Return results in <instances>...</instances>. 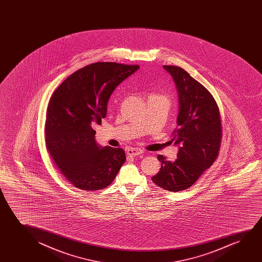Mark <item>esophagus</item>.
<instances>
[{
  "label": "esophagus",
  "instance_id": "obj_1",
  "mask_svg": "<svg viewBox=\"0 0 262 262\" xmlns=\"http://www.w3.org/2000/svg\"><path fill=\"white\" fill-rule=\"evenodd\" d=\"M143 154V151L141 149H138V148H129L127 150V155L132 156V157H136V156H140V155Z\"/></svg>",
  "mask_w": 262,
  "mask_h": 262
}]
</instances>
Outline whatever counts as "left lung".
I'll return each instance as SVG.
<instances>
[{"label":"left lung","instance_id":"8db88e82","mask_svg":"<svg viewBox=\"0 0 262 262\" xmlns=\"http://www.w3.org/2000/svg\"><path fill=\"white\" fill-rule=\"evenodd\" d=\"M163 68L172 76L178 93V128L172 139L178 154L176 161L158 155L161 168L151 179L162 189L176 192L193 185L216 159L222 127L219 106L204 86L183 68Z\"/></svg>","mask_w":262,"mask_h":262}]
</instances>
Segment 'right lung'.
Segmentation results:
<instances>
[{
    "label": "right lung",
    "instance_id": "obj_1",
    "mask_svg": "<svg viewBox=\"0 0 262 262\" xmlns=\"http://www.w3.org/2000/svg\"><path fill=\"white\" fill-rule=\"evenodd\" d=\"M138 65L96 62L69 76L51 97L46 143L61 173L80 190L110 185L126 160L120 147H101L95 125L106 116L109 98Z\"/></svg>",
    "mask_w": 262,
    "mask_h": 262
}]
</instances>
